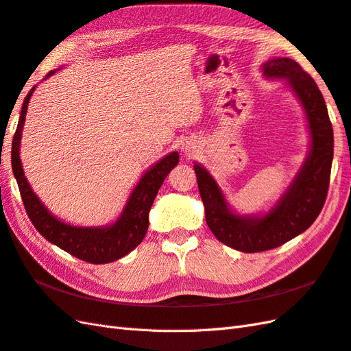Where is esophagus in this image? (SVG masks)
Masks as SVG:
<instances>
[{
  "label": "esophagus",
  "mask_w": 351,
  "mask_h": 351,
  "mask_svg": "<svg viewBox=\"0 0 351 351\" xmlns=\"http://www.w3.org/2000/svg\"><path fill=\"white\" fill-rule=\"evenodd\" d=\"M193 152H195V146H193L192 143L183 144V153H184L186 158H191L193 155Z\"/></svg>",
  "instance_id": "obj_1"
}]
</instances>
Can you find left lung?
<instances>
[{
	"instance_id": "obj_1",
	"label": "left lung",
	"mask_w": 351,
	"mask_h": 351,
	"mask_svg": "<svg viewBox=\"0 0 351 351\" xmlns=\"http://www.w3.org/2000/svg\"><path fill=\"white\" fill-rule=\"evenodd\" d=\"M261 70L267 79L285 80L305 113L310 149L293 180L268 211L240 215L210 171L193 162L208 228L220 243L244 253L276 249L314 223L326 201L333 159L332 123L311 75L290 58L268 59Z\"/></svg>"
}]
</instances>
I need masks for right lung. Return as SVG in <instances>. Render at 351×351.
Listing matches in <instances>:
<instances>
[{
    "instance_id": "1",
    "label": "right lung",
    "mask_w": 351,
    "mask_h": 351,
    "mask_svg": "<svg viewBox=\"0 0 351 351\" xmlns=\"http://www.w3.org/2000/svg\"><path fill=\"white\" fill-rule=\"evenodd\" d=\"M62 68V66H61ZM50 71L45 80L56 71ZM37 86H34L23 99L19 123L12 143V168L18 182L22 201L28 216L38 232L47 241L58 245L59 249L70 253L89 263H110L131 253L146 237L149 229V213L155 201L159 187L164 183L169 171L178 164V152H171L155 165H152L135 184L130 198L119 217L113 223L106 226H75L58 219L50 211L25 177L21 160V140L27 117L29 99Z\"/></svg>"
}]
</instances>
